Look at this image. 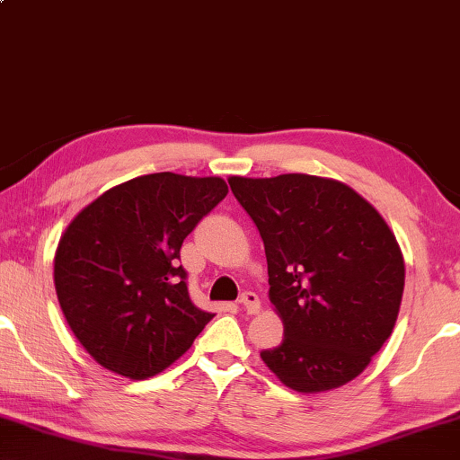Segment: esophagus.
Returning <instances> with one entry per match:
<instances>
[{
	"label": "esophagus",
	"mask_w": 460,
	"mask_h": 460,
	"mask_svg": "<svg viewBox=\"0 0 460 460\" xmlns=\"http://www.w3.org/2000/svg\"><path fill=\"white\" fill-rule=\"evenodd\" d=\"M238 302H240V306H243L246 314H257L261 310V300L254 292H244L243 296H240Z\"/></svg>",
	"instance_id": "1"
}]
</instances>
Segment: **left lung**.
Instances as JSON below:
<instances>
[{"instance_id": "8db88e82", "label": "left lung", "mask_w": 460, "mask_h": 460, "mask_svg": "<svg viewBox=\"0 0 460 460\" xmlns=\"http://www.w3.org/2000/svg\"><path fill=\"white\" fill-rule=\"evenodd\" d=\"M265 244L270 300L284 323L261 358L288 388L333 391L359 376L397 323L405 261L385 217L341 181L230 176Z\"/></svg>"}]
</instances>
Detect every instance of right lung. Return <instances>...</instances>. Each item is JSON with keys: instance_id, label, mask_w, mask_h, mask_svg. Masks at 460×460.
I'll return each instance as SVG.
<instances>
[{"instance_id": "add662e5", "label": "right lung", "mask_w": 460, "mask_h": 460, "mask_svg": "<svg viewBox=\"0 0 460 460\" xmlns=\"http://www.w3.org/2000/svg\"><path fill=\"white\" fill-rule=\"evenodd\" d=\"M226 195L220 176L144 174L104 190L63 230L55 289L69 329L102 368L156 376L214 319L190 302L179 257Z\"/></svg>"}]
</instances>
